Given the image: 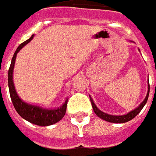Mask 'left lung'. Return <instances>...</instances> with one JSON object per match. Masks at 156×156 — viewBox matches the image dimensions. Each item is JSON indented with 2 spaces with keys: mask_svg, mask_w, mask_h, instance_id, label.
<instances>
[{
  "mask_svg": "<svg viewBox=\"0 0 156 156\" xmlns=\"http://www.w3.org/2000/svg\"><path fill=\"white\" fill-rule=\"evenodd\" d=\"M148 81H149V80H148ZM149 94H150V83H149V82H148V93L147 95H146V97H145V98L144 99V101L141 103L139 107H137L136 108H134V110L129 112L128 114H126V115H108V114H106L105 112L101 111L100 109H98V107L95 105L94 100L92 99L91 96H89V98H90V101H91L93 109H94V113L96 114V115H98L100 119H104V120L105 121L111 122V123H116V124H121V123H125V122H128V121L133 119L141 111V109L144 108V106L145 105V104H146V102H147L148 98H149Z\"/></svg>",
  "mask_w": 156,
  "mask_h": 156,
  "instance_id": "obj_1",
  "label": "left lung"
}]
</instances>
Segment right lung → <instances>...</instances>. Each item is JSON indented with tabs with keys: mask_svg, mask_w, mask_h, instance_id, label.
<instances>
[{
	"mask_svg": "<svg viewBox=\"0 0 156 156\" xmlns=\"http://www.w3.org/2000/svg\"><path fill=\"white\" fill-rule=\"evenodd\" d=\"M33 37L34 35H32L28 40L22 42L16 50L15 53L12 57L11 66L8 70L9 92H10V96H11L12 104L14 105V108L21 117L32 124H37L39 126H48V125L58 123V121H60L63 118L67 110L68 98H66L64 104L62 105L61 107L56 108H45L37 105H30L23 101L22 98L19 97L16 91L14 83H13V69H14L16 54L25 45L32 41Z\"/></svg>",
	"mask_w": 156,
	"mask_h": 156,
	"instance_id": "obj_1",
	"label": "right lung"
}]
</instances>
